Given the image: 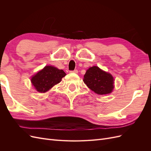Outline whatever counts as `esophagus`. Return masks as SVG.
Wrapping results in <instances>:
<instances>
[{"label":"esophagus","instance_id":"1","mask_svg":"<svg viewBox=\"0 0 151 151\" xmlns=\"http://www.w3.org/2000/svg\"><path fill=\"white\" fill-rule=\"evenodd\" d=\"M70 72H71V73H75V74H77V73L78 72V70H77V69H75V70H71Z\"/></svg>","mask_w":151,"mask_h":151}]
</instances>
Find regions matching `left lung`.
<instances>
[{
  "label": "left lung",
  "mask_w": 151,
  "mask_h": 151,
  "mask_svg": "<svg viewBox=\"0 0 151 151\" xmlns=\"http://www.w3.org/2000/svg\"><path fill=\"white\" fill-rule=\"evenodd\" d=\"M83 81L90 89L98 94L110 93L114 88L113 76L96 66L87 70Z\"/></svg>",
  "instance_id": "1"
}]
</instances>
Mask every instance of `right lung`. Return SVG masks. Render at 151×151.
Masks as SVG:
<instances>
[{
	"label": "right lung",
	"instance_id": "right-lung-1",
	"mask_svg": "<svg viewBox=\"0 0 151 151\" xmlns=\"http://www.w3.org/2000/svg\"><path fill=\"white\" fill-rule=\"evenodd\" d=\"M66 75L63 70L52 66H46L31 78V83L40 93H45L60 83Z\"/></svg>",
	"mask_w": 151,
	"mask_h": 151
}]
</instances>
